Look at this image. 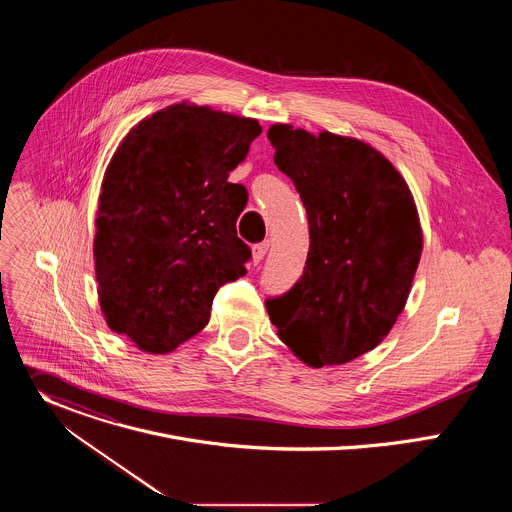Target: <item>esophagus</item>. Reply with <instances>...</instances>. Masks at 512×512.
<instances>
[{
    "mask_svg": "<svg viewBox=\"0 0 512 512\" xmlns=\"http://www.w3.org/2000/svg\"><path fill=\"white\" fill-rule=\"evenodd\" d=\"M267 249H269V243H267V241L255 245V247H253V261H255V263H261L263 257L267 255Z\"/></svg>",
    "mask_w": 512,
    "mask_h": 512,
    "instance_id": "esophagus-1",
    "label": "esophagus"
}]
</instances>
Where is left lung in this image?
<instances>
[{
    "instance_id": "left-lung-1",
    "label": "left lung",
    "mask_w": 512,
    "mask_h": 512,
    "mask_svg": "<svg viewBox=\"0 0 512 512\" xmlns=\"http://www.w3.org/2000/svg\"><path fill=\"white\" fill-rule=\"evenodd\" d=\"M267 137L306 206L310 251L300 281L265 306L304 364L336 367L381 344L403 312L423 251L417 206L395 166L356 137L287 123Z\"/></svg>"
}]
</instances>
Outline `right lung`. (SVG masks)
<instances>
[{
    "mask_svg": "<svg viewBox=\"0 0 512 512\" xmlns=\"http://www.w3.org/2000/svg\"><path fill=\"white\" fill-rule=\"evenodd\" d=\"M259 133L257 119L182 101L117 145L95 221L97 294L107 326L139 350L166 354L196 336L216 289L247 273V190L229 172Z\"/></svg>",
    "mask_w": 512,
    "mask_h": 512,
    "instance_id": "obj_1",
    "label": "right lung"
}]
</instances>
